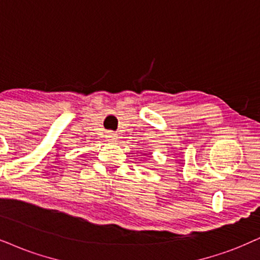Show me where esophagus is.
<instances>
[{"instance_id":"34e87169","label":"esophagus","mask_w":260,"mask_h":260,"mask_svg":"<svg viewBox=\"0 0 260 260\" xmlns=\"http://www.w3.org/2000/svg\"><path fill=\"white\" fill-rule=\"evenodd\" d=\"M117 138H119V136H117L116 133H114V132H108L107 133V139H108V141H109V143H114V141H116Z\"/></svg>"}]
</instances>
